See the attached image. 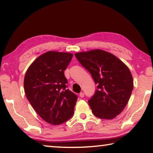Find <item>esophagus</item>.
<instances>
[{
	"label": "esophagus",
	"mask_w": 153,
	"mask_h": 153,
	"mask_svg": "<svg viewBox=\"0 0 153 153\" xmlns=\"http://www.w3.org/2000/svg\"><path fill=\"white\" fill-rule=\"evenodd\" d=\"M79 97L81 98H83L84 97V92H80L79 93Z\"/></svg>",
	"instance_id": "34e87169"
}]
</instances>
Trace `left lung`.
<instances>
[{
  "label": "left lung",
  "instance_id": "obj_1",
  "mask_svg": "<svg viewBox=\"0 0 153 153\" xmlns=\"http://www.w3.org/2000/svg\"><path fill=\"white\" fill-rule=\"evenodd\" d=\"M75 56L98 84L88 100L92 113L104 120L117 117L128 104L134 88L128 66L112 53L100 49L79 52Z\"/></svg>",
  "mask_w": 153,
  "mask_h": 153
}]
</instances>
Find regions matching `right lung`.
<instances>
[{"label":"right lung","mask_w":153,"mask_h":153,"mask_svg":"<svg viewBox=\"0 0 153 153\" xmlns=\"http://www.w3.org/2000/svg\"><path fill=\"white\" fill-rule=\"evenodd\" d=\"M73 54L48 51L33 61L24 77L27 100L38 115L51 125H59L72 117L77 96L67 89L64 71Z\"/></svg>","instance_id":"1"}]
</instances>
